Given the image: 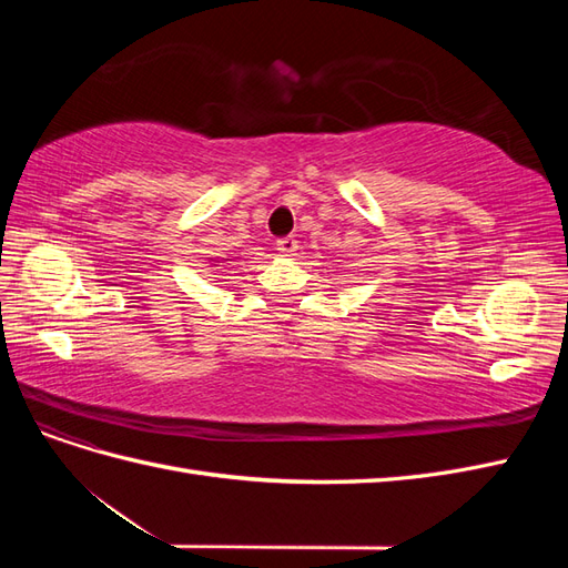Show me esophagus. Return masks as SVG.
Here are the masks:
<instances>
[{
  "mask_svg": "<svg viewBox=\"0 0 568 568\" xmlns=\"http://www.w3.org/2000/svg\"><path fill=\"white\" fill-rule=\"evenodd\" d=\"M296 248H298V242H296L294 236H284V239H280V242H277V251L282 255H294Z\"/></svg>",
  "mask_w": 568,
  "mask_h": 568,
  "instance_id": "34e87169",
  "label": "esophagus"
}]
</instances>
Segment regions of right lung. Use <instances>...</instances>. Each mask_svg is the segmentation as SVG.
I'll use <instances>...</instances> for the list:
<instances>
[{
	"instance_id": "add662e5",
	"label": "right lung",
	"mask_w": 568,
	"mask_h": 568,
	"mask_svg": "<svg viewBox=\"0 0 568 568\" xmlns=\"http://www.w3.org/2000/svg\"><path fill=\"white\" fill-rule=\"evenodd\" d=\"M225 265V263H230V257H222V261H213V257H211V267H217V265Z\"/></svg>"
}]
</instances>
